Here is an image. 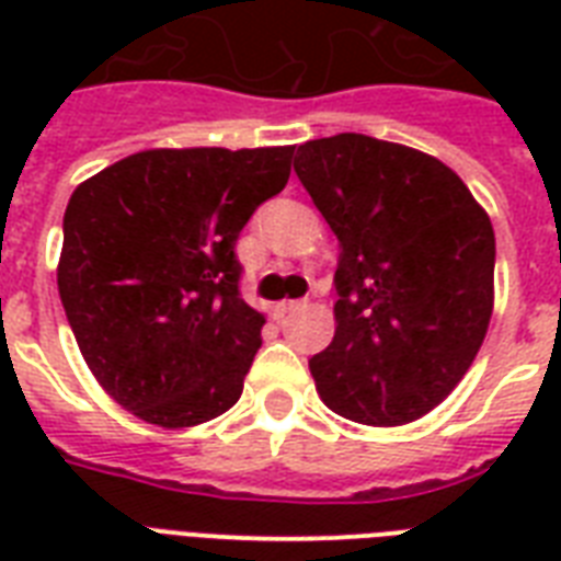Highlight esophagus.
Instances as JSON below:
<instances>
[{
  "label": "esophagus",
  "instance_id": "esophagus-1",
  "mask_svg": "<svg viewBox=\"0 0 561 561\" xmlns=\"http://www.w3.org/2000/svg\"><path fill=\"white\" fill-rule=\"evenodd\" d=\"M306 299H290L288 306H285V311H288V314H299V311H306Z\"/></svg>",
  "mask_w": 561,
  "mask_h": 561
}]
</instances>
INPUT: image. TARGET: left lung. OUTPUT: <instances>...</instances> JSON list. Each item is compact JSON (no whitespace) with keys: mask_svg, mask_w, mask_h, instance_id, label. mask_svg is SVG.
Returning a JSON list of instances; mask_svg holds the SVG:
<instances>
[{"mask_svg":"<svg viewBox=\"0 0 561 561\" xmlns=\"http://www.w3.org/2000/svg\"><path fill=\"white\" fill-rule=\"evenodd\" d=\"M294 171L341 244L334 337L308 360L337 416L416 422L469 373L495 306V229L445 162L337 134L299 145Z\"/></svg>","mask_w":561,"mask_h":561,"instance_id":"left-lung-1","label":"left lung"}]
</instances>
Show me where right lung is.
<instances>
[{
	"instance_id": "right-lung-1",
	"label": "right lung",
	"mask_w": 561,
	"mask_h": 561,
	"mask_svg": "<svg viewBox=\"0 0 561 561\" xmlns=\"http://www.w3.org/2000/svg\"><path fill=\"white\" fill-rule=\"evenodd\" d=\"M294 145L151 148L83 180L64 215L57 290L110 399L148 425L227 413L262 346L238 294V232L290 178Z\"/></svg>"
}]
</instances>
